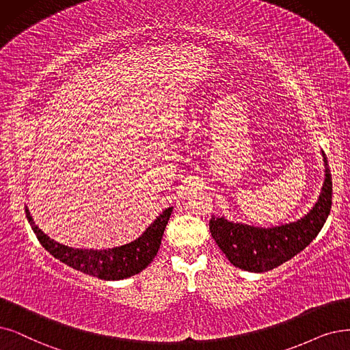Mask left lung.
I'll list each match as a JSON object with an SVG mask.
<instances>
[{"label": "left lung", "mask_w": 350, "mask_h": 350, "mask_svg": "<svg viewBox=\"0 0 350 350\" xmlns=\"http://www.w3.org/2000/svg\"><path fill=\"white\" fill-rule=\"evenodd\" d=\"M326 178L320 197L307 215L280 227L260 228L213 217L209 231L235 267L264 273L288 261L309 245L323 228L332 208V175L323 153Z\"/></svg>", "instance_id": "1"}]
</instances>
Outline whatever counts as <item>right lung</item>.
I'll use <instances>...</instances> for the list:
<instances>
[{"label":"right lung","instance_id":"add662e5","mask_svg":"<svg viewBox=\"0 0 350 350\" xmlns=\"http://www.w3.org/2000/svg\"><path fill=\"white\" fill-rule=\"evenodd\" d=\"M25 213L37 240L54 258L75 270L102 278V280H122V278L141 273L155 258L167 219L172 214V206L166 208L135 241L107 250L72 248L55 243L36 226L29 209H25Z\"/></svg>","mask_w":350,"mask_h":350}]
</instances>
